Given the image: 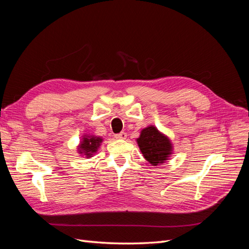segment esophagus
<instances>
[{
	"mask_svg": "<svg viewBox=\"0 0 249 249\" xmlns=\"http://www.w3.org/2000/svg\"><path fill=\"white\" fill-rule=\"evenodd\" d=\"M115 138L119 139V140H124L126 138V133L122 132V133H119V134H116L115 135Z\"/></svg>",
	"mask_w": 249,
	"mask_h": 249,
	"instance_id": "34e87169",
	"label": "esophagus"
}]
</instances>
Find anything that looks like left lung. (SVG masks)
Masks as SVG:
<instances>
[{
	"label": "left lung",
	"mask_w": 249,
	"mask_h": 249,
	"mask_svg": "<svg viewBox=\"0 0 249 249\" xmlns=\"http://www.w3.org/2000/svg\"><path fill=\"white\" fill-rule=\"evenodd\" d=\"M136 141L144 159L153 166L162 165L169 160L173 154L171 140L155 125H148L142 129Z\"/></svg>",
	"instance_id": "left-lung-1"
}]
</instances>
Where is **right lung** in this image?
Wrapping results in <instances>:
<instances>
[{"label":"right lung","mask_w":249,"mask_h":249,"mask_svg":"<svg viewBox=\"0 0 249 249\" xmlns=\"http://www.w3.org/2000/svg\"><path fill=\"white\" fill-rule=\"evenodd\" d=\"M103 138L100 136H94V135L85 134L82 136V139L80 140V144L78 145V153L80 156H83L89 159L96 154L99 150Z\"/></svg>","instance_id":"1"}]
</instances>
